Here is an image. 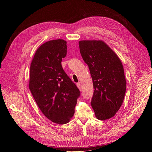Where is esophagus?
Listing matches in <instances>:
<instances>
[{"instance_id":"obj_1","label":"esophagus","mask_w":152,"mask_h":152,"mask_svg":"<svg viewBox=\"0 0 152 152\" xmlns=\"http://www.w3.org/2000/svg\"><path fill=\"white\" fill-rule=\"evenodd\" d=\"M77 87H78V89H79V90H81V88H82V87H81V84L80 83H77Z\"/></svg>"}]
</instances>
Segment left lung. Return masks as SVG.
I'll return each mask as SVG.
<instances>
[{"label": "left lung", "instance_id": "left-lung-1", "mask_svg": "<svg viewBox=\"0 0 152 152\" xmlns=\"http://www.w3.org/2000/svg\"><path fill=\"white\" fill-rule=\"evenodd\" d=\"M79 50L89 66L94 94L91 105L95 116L106 120L120 108L126 89V81L121 60L102 41H81Z\"/></svg>", "mask_w": 152, "mask_h": 152}]
</instances>
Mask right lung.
<instances>
[{
  "label": "right lung",
  "mask_w": 152,
  "mask_h": 152,
  "mask_svg": "<svg viewBox=\"0 0 152 152\" xmlns=\"http://www.w3.org/2000/svg\"><path fill=\"white\" fill-rule=\"evenodd\" d=\"M63 39L45 42L36 50L30 66L29 87L42 113L55 123H68L75 113L80 91L61 66L67 52Z\"/></svg>",
  "instance_id": "1"
}]
</instances>
